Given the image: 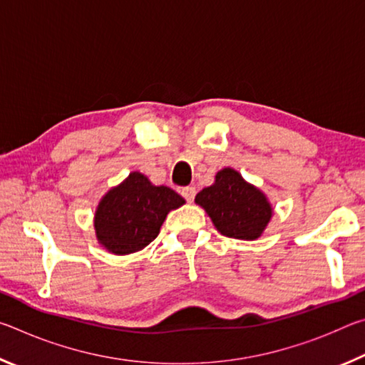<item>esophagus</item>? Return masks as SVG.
Wrapping results in <instances>:
<instances>
[{
  "instance_id": "1",
  "label": "esophagus",
  "mask_w": 365,
  "mask_h": 365,
  "mask_svg": "<svg viewBox=\"0 0 365 365\" xmlns=\"http://www.w3.org/2000/svg\"><path fill=\"white\" fill-rule=\"evenodd\" d=\"M180 195L187 200L188 202H191L195 200V195H196V190L193 187H185L180 190Z\"/></svg>"
}]
</instances>
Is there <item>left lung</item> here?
<instances>
[{
  "label": "left lung",
  "instance_id": "left-lung-1",
  "mask_svg": "<svg viewBox=\"0 0 365 365\" xmlns=\"http://www.w3.org/2000/svg\"><path fill=\"white\" fill-rule=\"evenodd\" d=\"M195 202L205 209L222 235L237 240L261 237L274 214L267 196L230 168L219 170L215 182L202 188Z\"/></svg>",
  "mask_w": 365,
  "mask_h": 365
}]
</instances>
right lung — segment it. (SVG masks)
Segmentation results:
<instances>
[{
  "label": "right lung",
  "mask_w": 365,
  "mask_h": 365,
  "mask_svg": "<svg viewBox=\"0 0 365 365\" xmlns=\"http://www.w3.org/2000/svg\"><path fill=\"white\" fill-rule=\"evenodd\" d=\"M185 205L169 187H156L140 172H132L120 185L101 197L95 212L98 243L113 255L143 250L159 235L172 209Z\"/></svg>",
  "instance_id": "right-lung-1"
}]
</instances>
